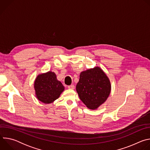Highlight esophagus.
<instances>
[{"instance_id":"1","label":"esophagus","mask_w":150,"mask_h":150,"mask_svg":"<svg viewBox=\"0 0 150 150\" xmlns=\"http://www.w3.org/2000/svg\"><path fill=\"white\" fill-rule=\"evenodd\" d=\"M68 87L69 89H72V90H73V89H74L75 86H74V85H69V86H68Z\"/></svg>"}]
</instances>
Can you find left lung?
<instances>
[{"mask_svg": "<svg viewBox=\"0 0 150 150\" xmlns=\"http://www.w3.org/2000/svg\"><path fill=\"white\" fill-rule=\"evenodd\" d=\"M81 100L91 110H95L108 98L111 90L109 79L99 67L80 74L76 87Z\"/></svg>", "mask_w": 150, "mask_h": 150, "instance_id": "1", "label": "left lung"}]
</instances>
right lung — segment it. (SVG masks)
<instances>
[{"label":"right lung","instance_id":"right-lung-1","mask_svg":"<svg viewBox=\"0 0 150 150\" xmlns=\"http://www.w3.org/2000/svg\"><path fill=\"white\" fill-rule=\"evenodd\" d=\"M34 89L38 100L49 104L59 97L65 88L57 79L56 74L49 71L37 76L34 82Z\"/></svg>","mask_w":150,"mask_h":150}]
</instances>
